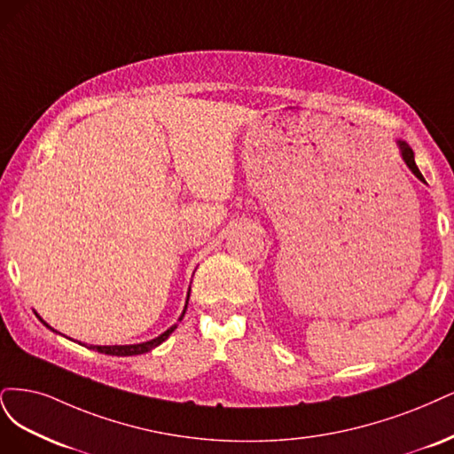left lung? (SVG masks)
<instances>
[{"mask_svg": "<svg viewBox=\"0 0 454 454\" xmlns=\"http://www.w3.org/2000/svg\"><path fill=\"white\" fill-rule=\"evenodd\" d=\"M398 147H400L402 158H403V162L407 164V168L415 173V177H417V179L424 181V179H422V173L419 171V168H417V164H415V154H413V149L409 147V145H407L405 141H398Z\"/></svg>", "mask_w": 454, "mask_h": 454, "instance_id": "8db88e82", "label": "left lung"}]
</instances>
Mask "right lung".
Instances as JSON below:
<instances>
[{
	"label": "right lung",
	"mask_w": 454,
	"mask_h": 454,
	"mask_svg": "<svg viewBox=\"0 0 454 454\" xmlns=\"http://www.w3.org/2000/svg\"><path fill=\"white\" fill-rule=\"evenodd\" d=\"M188 296H190V292H188ZM188 296H186V305H188ZM186 305H184L183 315L179 317V320H183V317H184V313H186ZM39 320H41V323L45 325L47 328H51L41 317H39ZM175 328H177V325H173V326L168 328L164 333H160L158 338H154V340H151V341H145V343H137V345H90L89 348L98 350V353H104V355H111V356H134V355H143V353H149V350H153V348L158 347L160 343H164V341L169 338V333H171ZM51 330H52V328H51Z\"/></svg>",
	"instance_id": "add662e5"
}]
</instances>
